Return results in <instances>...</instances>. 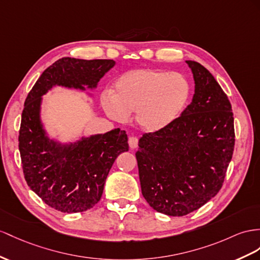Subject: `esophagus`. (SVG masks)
<instances>
[{"instance_id":"obj_1","label":"esophagus","mask_w":260,"mask_h":260,"mask_svg":"<svg viewBox=\"0 0 260 260\" xmlns=\"http://www.w3.org/2000/svg\"><path fill=\"white\" fill-rule=\"evenodd\" d=\"M128 145L132 149H135L138 146V138L132 136L128 138Z\"/></svg>"}]
</instances>
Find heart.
I'll return each instance as SVG.
<instances>
[{
	"mask_svg": "<svg viewBox=\"0 0 260 260\" xmlns=\"http://www.w3.org/2000/svg\"><path fill=\"white\" fill-rule=\"evenodd\" d=\"M190 95V82L182 73L143 68L119 76L112 94L102 95V105L106 114L117 122L127 121L135 112L143 129L157 132L181 115Z\"/></svg>",
	"mask_w": 260,
	"mask_h": 260,
	"instance_id": "1",
	"label": "heart"
}]
</instances>
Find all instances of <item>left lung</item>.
Instances as JSON below:
<instances>
[{
  "label": "left lung",
  "mask_w": 260,
  "mask_h": 260,
  "mask_svg": "<svg viewBox=\"0 0 260 260\" xmlns=\"http://www.w3.org/2000/svg\"><path fill=\"white\" fill-rule=\"evenodd\" d=\"M196 83L192 102L174 123L139 139V181L157 212L183 216L221 190L234 151L232 105L211 72L187 60Z\"/></svg>",
  "instance_id": "obj_1"
}]
</instances>
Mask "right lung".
I'll return each instance as SVG.
<instances>
[{
	"instance_id": "1",
	"label": "right lung",
	"mask_w": 260,
	"mask_h": 260,
	"mask_svg": "<svg viewBox=\"0 0 260 260\" xmlns=\"http://www.w3.org/2000/svg\"><path fill=\"white\" fill-rule=\"evenodd\" d=\"M114 60H83L64 57L46 69L25 100L18 135L24 178L28 187L50 208L78 213L93 208L102 197L104 183L119 154L128 150L125 131L61 146L49 141L39 118L42 95L54 85L94 88Z\"/></svg>"
}]
</instances>
